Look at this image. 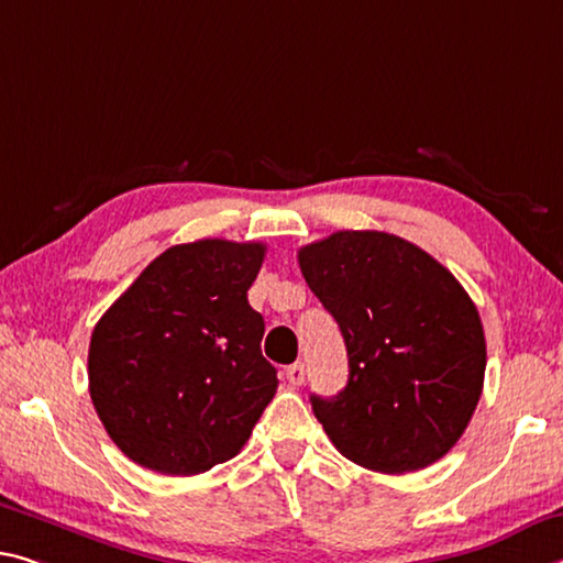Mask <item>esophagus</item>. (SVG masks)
Wrapping results in <instances>:
<instances>
[{
	"mask_svg": "<svg viewBox=\"0 0 563 563\" xmlns=\"http://www.w3.org/2000/svg\"><path fill=\"white\" fill-rule=\"evenodd\" d=\"M285 378H288L292 386H300L302 380H306V365L302 363H292L285 368Z\"/></svg>",
	"mask_w": 563,
	"mask_h": 563,
	"instance_id": "esophagus-1",
	"label": "esophagus"
}]
</instances>
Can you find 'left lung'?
Returning a JSON list of instances; mask_svg holds the SVG:
<instances>
[{"label": "left lung", "mask_w": 563, "mask_h": 563, "mask_svg": "<svg viewBox=\"0 0 563 563\" xmlns=\"http://www.w3.org/2000/svg\"><path fill=\"white\" fill-rule=\"evenodd\" d=\"M298 263L347 351L341 394L310 396L328 439L380 474L443 459L466 431L486 373L484 325L463 285L426 250L378 230L302 245Z\"/></svg>", "instance_id": "obj_1"}]
</instances>
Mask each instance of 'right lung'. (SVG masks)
Wrapping results in <instances>:
<instances>
[{
	"mask_svg": "<svg viewBox=\"0 0 563 563\" xmlns=\"http://www.w3.org/2000/svg\"><path fill=\"white\" fill-rule=\"evenodd\" d=\"M263 243L167 247L92 330L89 396L124 456L195 476L238 456L278 388L247 290Z\"/></svg>",
	"mask_w": 563,
	"mask_h": 563,
	"instance_id": "1",
	"label": "right lung"
}]
</instances>
